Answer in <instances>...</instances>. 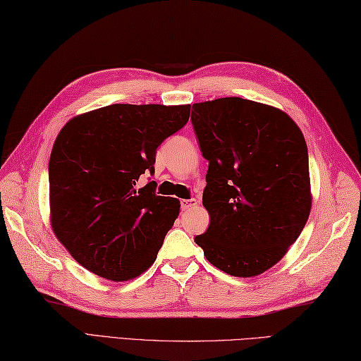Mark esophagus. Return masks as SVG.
Returning a JSON list of instances; mask_svg holds the SVG:
<instances>
[{"instance_id": "1", "label": "esophagus", "mask_w": 361, "mask_h": 361, "mask_svg": "<svg viewBox=\"0 0 361 361\" xmlns=\"http://www.w3.org/2000/svg\"><path fill=\"white\" fill-rule=\"evenodd\" d=\"M196 204H197V201L193 200V197H191V200H182V201H180L182 210H188V209H191V207H195Z\"/></svg>"}]
</instances>
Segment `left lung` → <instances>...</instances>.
<instances>
[{"mask_svg":"<svg viewBox=\"0 0 361 361\" xmlns=\"http://www.w3.org/2000/svg\"><path fill=\"white\" fill-rule=\"evenodd\" d=\"M191 123L209 160L202 204L210 224L196 245L227 274L259 276L286 254L310 215L305 138L281 109L243 98L196 102Z\"/></svg>","mask_w":361,"mask_h":361,"instance_id":"1","label":"left lung"}]
</instances>
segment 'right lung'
<instances>
[{
    "instance_id": "add662e5",
    "label": "right lung",
    "mask_w": 361,
    "mask_h": 361,
    "mask_svg": "<svg viewBox=\"0 0 361 361\" xmlns=\"http://www.w3.org/2000/svg\"><path fill=\"white\" fill-rule=\"evenodd\" d=\"M190 106L112 104L71 118L49 157L51 227L79 264L124 282L156 262L179 216L176 197L157 196L156 149L185 126Z\"/></svg>"
}]
</instances>
